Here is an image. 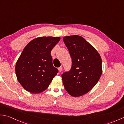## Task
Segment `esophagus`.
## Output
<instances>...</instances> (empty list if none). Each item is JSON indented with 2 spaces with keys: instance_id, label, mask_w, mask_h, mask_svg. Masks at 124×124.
I'll return each mask as SVG.
<instances>
[{
  "instance_id": "1",
  "label": "esophagus",
  "mask_w": 124,
  "mask_h": 124,
  "mask_svg": "<svg viewBox=\"0 0 124 124\" xmlns=\"http://www.w3.org/2000/svg\"><path fill=\"white\" fill-rule=\"evenodd\" d=\"M59 72H61L62 71V67H59Z\"/></svg>"
}]
</instances>
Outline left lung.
<instances>
[{"label": "left lung", "mask_w": 124, "mask_h": 124, "mask_svg": "<svg viewBox=\"0 0 124 124\" xmlns=\"http://www.w3.org/2000/svg\"><path fill=\"white\" fill-rule=\"evenodd\" d=\"M72 59L68 71L62 73L63 84L68 93L78 97L93 88L102 75V60L99 53L82 37L63 38Z\"/></svg>", "instance_id": "obj_1"}]
</instances>
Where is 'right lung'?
I'll return each mask as SVG.
<instances>
[{"label": "right lung", "mask_w": 124, "mask_h": 124, "mask_svg": "<svg viewBox=\"0 0 124 124\" xmlns=\"http://www.w3.org/2000/svg\"><path fill=\"white\" fill-rule=\"evenodd\" d=\"M60 40V37H38L25 47L16 64L15 72L26 91L35 94L43 92L59 72L53 65L51 52Z\"/></svg>", "instance_id": "obj_1"}]
</instances>
